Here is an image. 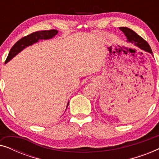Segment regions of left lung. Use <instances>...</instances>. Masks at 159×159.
Wrapping results in <instances>:
<instances>
[{"mask_svg":"<svg viewBox=\"0 0 159 159\" xmlns=\"http://www.w3.org/2000/svg\"><path fill=\"white\" fill-rule=\"evenodd\" d=\"M119 30L127 37L128 43H131V44L138 47V48L143 50L145 52L151 53L153 56V52H152V50L148 43L140 36H139L135 32L127 27H119Z\"/></svg>","mask_w":159,"mask_h":159,"instance_id":"8db88e82","label":"left lung"}]
</instances>
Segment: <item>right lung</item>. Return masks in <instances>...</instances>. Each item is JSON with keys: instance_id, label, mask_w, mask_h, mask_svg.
<instances>
[{"instance_id": "1", "label": "right lung", "mask_w": 159, "mask_h": 159, "mask_svg": "<svg viewBox=\"0 0 159 159\" xmlns=\"http://www.w3.org/2000/svg\"><path fill=\"white\" fill-rule=\"evenodd\" d=\"M58 30H43V31H38L33 33L29 34V35L24 37L19 41L15 43L11 48L7 58H6L5 64L12 59L14 56H16L17 54L20 53L21 51L28 46L34 44L38 43L39 40H49L55 37L58 34ZM69 106V102L67 103L66 108Z\"/></svg>"}]
</instances>
